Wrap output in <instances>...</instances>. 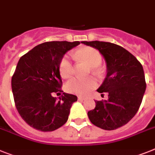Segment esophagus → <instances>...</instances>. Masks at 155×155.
Listing matches in <instances>:
<instances>
[{"label":"esophagus","instance_id":"obj_1","mask_svg":"<svg viewBox=\"0 0 155 155\" xmlns=\"http://www.w3.org/2000/svg\"><path fill=\"white\" fill-rule=\"evenodd\" d=\"M86 99V97H84V96H81L80 95L78 97V100H80V101H84V100Z\"/></svg>","mask_w":155,"mask_h":155}]
</instances>
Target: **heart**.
<instances>
[{"instance_id":"b5f03b06","label":"heart","mask_w":155,"mask_h":155,"mask_svg":"<svg viewBox=\"0 0 155 155\" xmlns=\"http://www.w3.org/2000/svg\"><path fill=\"white\" fill-rule=\"evenodd\" d=\"M77 58L84 60V61L92 67V71L98 73L100 71L99 65L102 62V55L97 49L91 46H86L79 49L75 54ZM60 73L64 78H70L74 73V66L71 56L65 54L61 58L59 64ZM97 82L95 78L89 77L86 79L73 78L66 84V90L69 93L84 95L94 89L97 87Z\"/></svg>"}]
</instances>
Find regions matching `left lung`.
<instances>
[{
  "label": "left lung",
  "mask_w": 155,
  "mask_h": 155,
  "mask_svg": "<svg viewBox=\"0 0 155 155\" xmlns=\"http://www.w3.org/2000/svg\"><path fill=\"white\" fill-rule=\"evenodd\" d=\"M97 49L105 58L107 74L97 90L108 94V100L95 101V108L87 113L92 124L104 130H114L126 124L141 105L146 81L143 66L131 53L106 41H82Z\"/></svg>",
  "instance_id": "1"
}]
</instances>
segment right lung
<instances>
[{
    "label": "right lung",
    "instance_id": "obj_1",
    "mask_svg": "<svg viewBox=\"0 0 155 155\" xmlns=\"http://www.w3.org/2000/svg\"><path fill=\"white\" fill-rule=\"evenodd\" d=\"M80 41H47L22 56L12 77V89L18 113L35 129L52 132L65 124L70 108L77 97L61 92L59 64ZM63 92V91H62Z\"/></svg>",
    "mask_w": 155,
    "mask_h": 155
}]
</instances>
